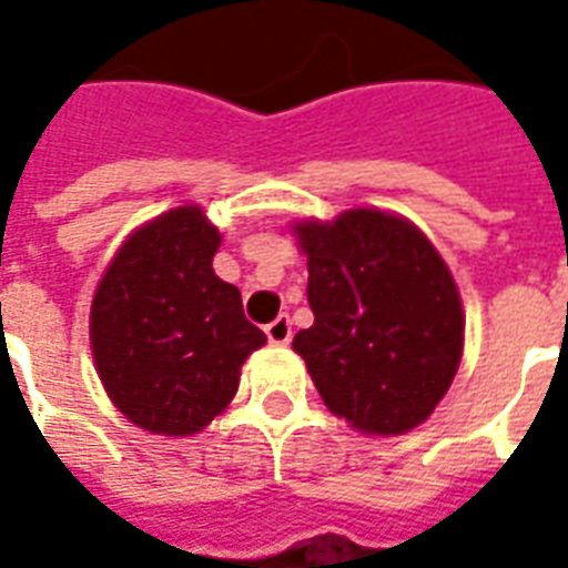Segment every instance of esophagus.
I'll return each instance as SVG.
<instances>
[{
    "mask_svg": "<svg viewBox=\"0 0 568 568\" xmlns=\"http://www.w3.org/2000/svg\"><path fill=\"white\" fill-rule=\"evenodd\" d=\"M264 334H267V341L276 346H283L292 341V322H288V316H280V320H273L267 328H264Z\"/></svg>",
    "mask_w": 568,
    "mask_h": 568,
    "instance_id": "34e87169",
    "label": "esophagus"
}]
</instances>
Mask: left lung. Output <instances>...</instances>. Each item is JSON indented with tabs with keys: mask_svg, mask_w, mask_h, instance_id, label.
<instances>
[{
	"mask_svg": "<svg viewBox=\"0 0 568 568\" xmlns=\"http://www.w3.org/2000/svg\"><path fill=\"white\" fill-rule=\"evenodd\" d=\"M295 234L313 325L292 346L322 402L358 432L405 435L463 358V301L447 264L423 231L381 210L301 222Z\"/></svg>",
	"mask_w": 568,
	"mask_h": 568,
	"instance_id": "1",
	"label": "left lung"
}]
</instances>
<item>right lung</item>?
Masks as SVG:
<instances>
[{
	"label": "right lung",
	"mask_w": 568,
	"mask_h": 568,
	"mask_svg": "<svg viewBox=\"0 0 568 568\" xmlns=\"http://www.w3.org/2000/svg\"><path fill=\"white\" fill-rule=\"evenodd\" d=\"M222 234L175 206L124 240L97 285L91 346L115 407L154 435H194L231 405L264 332L212 271Z\"/></svg>",
	"instance_id": "obj_1"
}]
</instances>
